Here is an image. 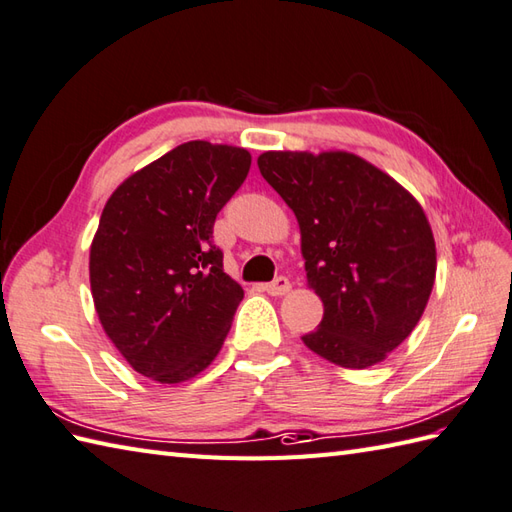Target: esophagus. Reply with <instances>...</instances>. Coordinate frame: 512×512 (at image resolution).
I'll use <instances>...</instances> for the list:
<instances>
[{
	"mask_svg": "<svg viewBox=\"0 0 512 512\" xmlns=\"http://www.w3.org/2000/svg\"><path fill=\"white\" fill-rule=\"evenodd\" d=\"M290 288H292V283L288 277H275L270 283L264 285V290L272 296H281L285 292H290Z\"/></svg>",
	"mask_w": 512,
	"mask_h": 512,
	"instance_id": "34e87169",
	"label": "esophagus"
}]
</instances>
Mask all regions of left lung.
<instances>
[{"mask_svg": "<svg viewBox=\"0 0 512 512\" xmlns=\"http://www.w3.org/2000/svg\"><path fill=\"white\" fill-rule=\"evenodd\" d=\"M257 165L299 220L307 283L325 305L305 347L344 368L382 362L432 294L436 246L421 205L349 152H264Z\"/></svg>", "mask_w": 512, "mask_h": 512, "instance_id": "obj_1", "label": "left lung"}]
</instances>
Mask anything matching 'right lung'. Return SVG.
Returning a JSON list of instances; mask_svg holds the SVG:
<instances>
[{"instance_id":"right-lung-1","label":"right lung","mask_w":512,"mask_h":512,"mask_svg":"<svg viewBox=\"0 0 512 512\" xmlns=\"http://www.w3.org/2000/svg\"><path fill=\"white\" fill-rule=\"evenodd\" d=\"M251 170L244 148L187 141L115 189L91 244L106 336L137 373L178 384L207 368L244 290L222 268L213 222Z\"/></svg>"}]
</instances>
